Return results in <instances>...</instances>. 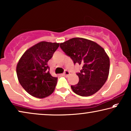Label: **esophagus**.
Wrapping results in <instances>:
<instances>
[{
    "mask_svg": "<svg viewBox=\"0 0 131 131\" xmlns=\"http://www.w3.org/2000/svg\"><path fill=\"white\" fill-rule=\"evenodd\" d=\"M70 74L69 72L67 71V70H65V71H64V72L63 73V75H64V76H68V75H69Z\"/></svg>",
    "mask_w": 131,
    "mask_h": 131,
    "instance_id": "1",
    "label": "esophagus"
}]
</instances>
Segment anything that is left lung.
Segmentation results:
<instances>
[{"label": "left lung", "instance_id": "obj_1", "mask_svg": "<svg viewBox=\"0 0 131 131\" xmlns=\"http://www.w3.org/2000/svg\"><path fill=\"white\" fill-rule=\"evenodd\" d=\"M60 47L73 63L82 66L78 83L71 85L77 94L87 97L97 93L107 80L109 58L98 44L83 38H73L60 44Z\"/></svg>", "mask_w": 131, "mask_h": 131}]
</instances>
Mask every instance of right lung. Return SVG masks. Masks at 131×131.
<instances>
[{"label":"right lung","instance_id":"obj_1","mask_svg":"<svg viewBox=\"0 0 131 131\" xmlns=\"http://www.w3.org/2000/svg\"><path fill=\"white\" fill-rule=\"evenodd\" d=\"M59 46V43L41 41L24 53L16 66L20 84L27 93L43 99L53 93L58 78L50 73L47 62Z\"/></svg>","mask_w":131,"mask_h":131}]
</instances>
